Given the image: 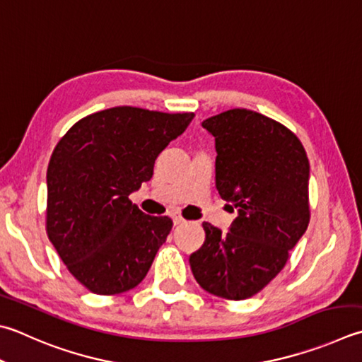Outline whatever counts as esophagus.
I'll return each mask as SVG.
<instances>
[{
  "label": "esophagus",
  "mask_w": 362,
  "mask_h": 362,
  "mask_svg": "<svg viewBox=\"0 0 362 362\" xmlns=\"http://www.w3.org/2000/svg\"><path fill=\"white\" fill-rule=\"evenodd\" d=\"M172 219H173V223H175V225H180V223L184 222V219H182V217H181L178 213H173V214H172Z\"/></svg>",
  "instance_id": "34e87169"
}]
</instances>
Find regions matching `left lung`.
<instances>
[{
  "label": "left lung",
  "instance_id": "1",
  "mask_svg": "<svg viewBox=\"0 0 362 362\" xmlns=\"http://www.w3.org/2000/svg\"><path fill=\"white\" fill-rule=\"evenodd\" d=\"M202 126L216 140V187L238 216L227 233L203 222L206 240L189 263L203 290L240 301L282 271L308 230L309 159L287 127L245 108Z\"/></svg>",
  "mask_w": 362,
  "mask_h": 362
}]
</instances>
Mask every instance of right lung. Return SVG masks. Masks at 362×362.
<instances>
[{
	"label": "right lung",
	"instance_id": "obj_1",
	"mask_svg": "<svg viewBox=\"0 0 362 362\" xmlns=\"http://www.w3.org/2000/svg\"><path fill=\"white\" fill-rule=\"evenodd\" d=\"M194 113L113 107L80 119L47 168V235L71 274L98 295L145 279L172 230L129 195L153 178L154 160L186 131Z\"/></svg>",
	"mask_w": 362,
	"mask_h": 362
}]
</instances>
